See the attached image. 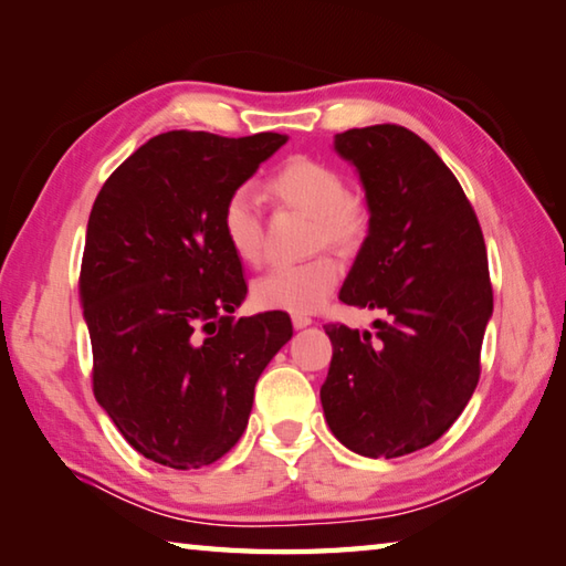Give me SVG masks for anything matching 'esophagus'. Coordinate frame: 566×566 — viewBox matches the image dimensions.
<instances>
[{"label":"esophagus","mask_w":566,"mask_h":566,"mask_svg":"<svg viewBox=\"0 0 566 566\" xmlns=\"http://www.w3.org/2000/svg\"><path fill=\"white\" fill-rule=\"evenodd\" d=\"M292 324H294V329H304L312 324V317H306V314H292Z\"/></svg>","instance_id":"esophagus-1"}]
</instances>
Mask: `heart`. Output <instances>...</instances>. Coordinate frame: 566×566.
I'll return each mask as SVG.
<instances>
[{
	"instance_id": "1",
	"label": "heart",
	"mask_w": 566,
	"mask_h": 566,
	"mask_svg": "<svg viewBox=\"0 0 566 566\" xmlns=\"http://www.w3.org/2000/svg\"><path fill=\"white\" fill-rule=\"evenodd\" d=\"M270 191L284 207L314 219L312 247H332L339 254H357L371 232L367 199L352 195L347 179L327 161L294 157L270 177ZM222 234L244 264H256L264 249V219L249 189H237L222 207ZM342 264L332 254H319L302 264H276L252 286L262 310L306 314L319 310L337 290Z\"/></svg>"
}]
</instances>
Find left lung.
Wrapping results in <instances>:
<instances>
[{
    "label": "left lung",
    "mask_w": 566,
    "mask_h": 566,
    "mask_svg": "<svg viewBox=\"0 0 566 566\" xmlns=\"http://www.w3.org/2000/svg\"><path fill=\"white\" fill-rule=\"evenodd\" d=\"M359 171L371 232L339 300L381 312L371 332L327 324L319 389L332 434L352 452L395 459L437 442L472 399L492 282L482 227L437 151L399 124L337 134Z\"/></svg>",
    "instance_id": "left-lung-1"
}]
</instances>
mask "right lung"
Instances as JSON below:
<instances>
[{
  "label": "right lung",
  "instance_id": "add662e5",
  "mask_svg": "<svg viewBox=\"0 0 566 566\" xmlns=\"http://www.w3.org/2000/svg\"><path fill=\"white\" fill-rule=\"evenodd\" d=\"M284 142L157 134L94 199L80 272L92 389L151 462L222 459L244 434L256 379L292 339L284 312L229 317L247 282L219 224L227 197Z\"/></svg>",
  "mask_w": 566,
  "mask_h": 566
}]
</instances>
